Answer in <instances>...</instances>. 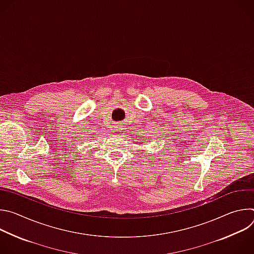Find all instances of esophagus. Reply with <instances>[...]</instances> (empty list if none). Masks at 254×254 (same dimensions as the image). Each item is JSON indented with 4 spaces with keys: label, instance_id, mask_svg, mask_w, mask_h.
Segmentation results:
<instances>
[{
    "label": "esophagus",
    "instance_id": "34e87169",
    "mask_svg": "<svg viewBox=\"0 0 254 254\" xmlns=\"http://www.w3.org/2000/svg\"><path fill=\"white\" fill-rule=\"evenodd\" d=\"M116 127V129L115 130H118V129H120V127H119V126H117V127Z\"/></svg>",
    "mask_w": 254,
    "mask_h": 254
}]
</instances>
